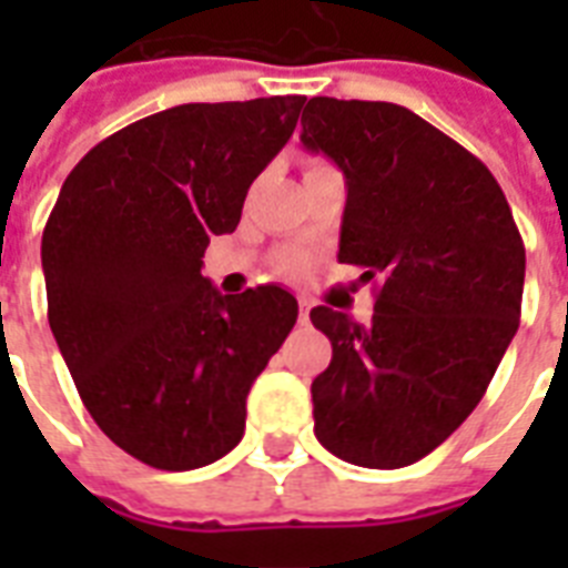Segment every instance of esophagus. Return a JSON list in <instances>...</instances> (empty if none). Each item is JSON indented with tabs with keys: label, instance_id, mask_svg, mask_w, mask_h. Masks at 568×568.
<instances>
[{
	"label": "esophagus",
	"instance_id": "1",
	"mask_svg": "<svg viewBox=\"0 0 568 568\" xmlns=\"http://www.w3.org/2000/svg\"><path fill=\"white\" fill-rule=\"evenodd\" d=\"M297 315H301V324H306V321H310V310H312V303L306 301V297H301V301H297Z\"/></svg>",
	"mask_w": 568,
	"mask_h": 568
}]
</instances>
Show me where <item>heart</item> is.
<instances>
[{
	"instance_id": "obj_1",
	"label": "heart",
	"mask_w": 568,
	"mask_h": 568,
	"mask_svg": "<svg viewBox=\"0 0 568 568\" xmlns=\"http://www.w3.org/2000/svg\"><path fill=\"white\" fill-rule=\"evenodd\" d=\"M280 265L294 276L306 274V271H310V253H303V250H285L283 258H280Z\"/></svg>"
}]
</instances>
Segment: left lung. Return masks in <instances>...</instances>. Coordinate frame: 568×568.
Masks as SVG:
<instances>
[{
    "instance_id": "8db88e82",
    "label": "left lung",
    "mask_w": 568,
    "mask_h": 568,
    "mask_svg": "<svg viewBox=\"0 0 568 568\" xmlns=\"http://www.w3.org/2000/svg\"><path fill=\"white\" fill-rule=\"evenodd\" d=\"M301 126L347 180L338 262L374 285L365 327L310 312L333 342L315 436L354 466H413L480 404L519 329V226L489 168L404 105L312 97Z\"/></svg>"
}]
</instances>
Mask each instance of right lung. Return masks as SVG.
<instances>
[{
  "mask_svg": "<svg viewBox=\"0 0 568 568\" xmlns=\"http://www.w3.org/2000/svg\"><path fill=\"white\" fill-rule=\"evenodd\" d=\"M303 102L159 111L100 141L61 185L40 244L49 327L84 409L146 466L189 471L230 454L253 379L297 321L280 285L221 294L200 267Z\"/></svg>",
  "mask_w": 568,
  "mask_h": 568,
  "instance_id": "1",
  "label": "right lung"
}]
</instances>
